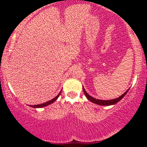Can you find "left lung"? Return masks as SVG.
Masks as SVG:
<instances>
[{
  "mask_svg": "<svg viewBox=\"0 0 147 147\" xmlns=\"http://www.w3.org/2000/svg\"><path fill=\"white\" fill-rule=\"evenodd\" d=\"M83 90H84V93L86 96V98H87L90 101L93 102V103L98 104V105H101V106H111V105H114V104L118 103V102L120 101V100L124 97V96L127 94V92L128 90H129V89L126 90V91L124 92L122 96H120V97L116 98V99L109 100H99V99H96V98H94V97H92L91 96H90L89 94L86 92L84 87H83Z\"/></svg>",
  "mask_w": 147,
  "mask_h": 147,
  "instance_id": "8db88e82",
  "label": "left lung"
}]
</instances>
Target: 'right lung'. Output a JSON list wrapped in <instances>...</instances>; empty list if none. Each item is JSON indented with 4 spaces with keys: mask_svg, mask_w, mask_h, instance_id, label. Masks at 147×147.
Masks as SVG:
<instances>
[{
    "mask_svg": "<svg viewBox=\"0 0 147 147\" xmlns=\"http://www.w3.org/2000/svg\"><path fill=\"white\" fill-rule=\"evenodd\" d=\"M61 91H60V92L59 94H58V95L57 96H55V98H53V99L49 100V101H48L47 102H45V103H43V104H38V105H29V106H31L32 108H43V107H45V106H47L48 105H49V104H51L52 103H53L57 99L58 97H59L60 94H61Z\"/></svg>",
    "mask_w": 147,
    "mask_h": 147,
    "instance_id": "right-lung-1",
    "label": "right lung"
}]
</instances>
